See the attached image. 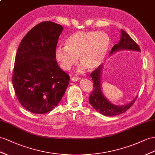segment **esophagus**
<instances>
[{
  "instance_id": "obj_1",
  "label": "esophagus",
  "mask_w": 155,
  "mask_h": 155,
  "mask_svg": "<svg viewBox=\"0 0 155 155\" xmlns=\"http://www.w3.org/2000/svg\"><path fill=\"white\" fill-rule=\"evenodd\" d=\"M79 80H80V78L78 77H73L71 78V81H73V82H76V81H78Z\"/></svg>"
}]
</instances>
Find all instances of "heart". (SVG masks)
Instances as JSON below:
<instances>
[{"instance_id":"heart-1","label":"heart","mask_w":155,"mask_h":155,"mask_svg":"<svg viewBox=\"0 0 155 155\" xmlns=\"http://www.w3.org/2000/svg\"><path fill=\"white\" fill-rule=\"evenodd\" d=\"M65 46H58L55 50V58L63 70H69L78 61L81 68L89 70L101 65L107 53L109 38L103 32L78 31L71 35L65 42Z\"/></svg>"}]
</instances>
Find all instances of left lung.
<instances>
[{"label": "left lung", "mask_w": 155, "mask_h": 155, "mask_svg": "<svg viewBox=\"0 0 155 155\" xmlns=\"http://www.w3.org/2000/svg\"><path fill=\"white\" fill-rule=\"evenodd\" d=\"M120 40L118 44H116L112 48L110 54L121 50L141 51L140 46L130 37L128 34H127V33L122 29L120 30ZM103 67L104 66L100 65L90 74L94 84L93 91L89 97V103L97 111L102 114L103 115L107 117L118 115L128 110L136 101L137 96L130 104L125 105H116L109 102L103 95L101 89V75Z\"/></svg>", "instance_id": "obj_1"}]
</instances>
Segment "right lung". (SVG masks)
I'll use <instances>...</instances> for the list:
<instances>
[{
	"label": "right lung",
	"instance_id": "obj_1",
	"mask_svg": "<svg viewBox=\"0 0 155 155\" xmlns=\"http://www.w3.org/2000/svg\"><path fill=\"white\" fill-rule=\"evenodd\" d=\"M63 27L43 21L33 27L20 42L15 55L12 84L19 102L29 111L44 114L60 102L70 77L55 58Z\"/></svg>",
	"mask_w": 155,
	"mask_h": 155
}]
</instances>
